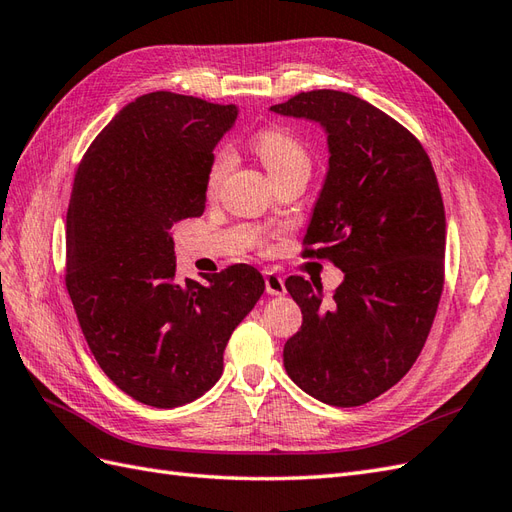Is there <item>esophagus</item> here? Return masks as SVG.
<instances>
[{
    "mask_svg": "<svg viewBox=\"0 0 512 512\" xmlns=\"http://www.w3.org/2000/svg\"><path fill=\"white\" fill-rule=\"evenodd\" d=\"M264 281H266V292L272 296H279L285 292V281L281 274H277L274 270H266L264 272Z\"/></svg>",
    "mask_w": 512,
    "mask_h": 512,
    "instance_id": "obj_1",
    "label": "esophagus"
}]
</instances>
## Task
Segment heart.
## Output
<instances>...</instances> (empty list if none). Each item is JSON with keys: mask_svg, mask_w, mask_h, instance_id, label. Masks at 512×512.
Instances as JSON below:
<instances>
[{"mask_svg": "<svg viewBox=\"0 0 512 512\" xmlns=\"http://www.w3.org/2000/svg\"><path fill=\"white\" fill-rule=\"evenodd\" d=\"M253 149L259 155V160L268 168L272 179H279L281 175L290 173L294 168H303V166L309 168L311 164L309 151L303 144V140L296 138L292 131L281 129V127H270V129L259 131V134L253 138ZM231 160L233 157L227 147H222L214 153L212 164H209V170H207L209 190H216L222 183V179L227 177Z\"/></svg>", "mask_w": 512, "mask_h": 512, "instance_id": "obj_1", "label": "heart"}]
</instances>
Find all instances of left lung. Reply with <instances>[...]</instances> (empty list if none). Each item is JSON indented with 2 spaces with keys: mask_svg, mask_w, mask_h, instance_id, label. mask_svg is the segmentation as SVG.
<instances>
[{
  "mask_svg": "<svg viewBox=\"0 0 512 512\" xmlns=\"http://www.w3.org/2000/svg\"><path fill=\"white\" fill-rule=\"evenodd\" d=\"M272 112L318 121L329 134V175L303 257L329 259L344 283L287 277L303 324L285 342L292 381L331 406H361L413 368L445 279V209L430 157L409 129L339 90L298 93Z\"/></svg>",
  "mask_w": 512,
  "mask_h": 512,
  "instance_id": "left-lung-1",
  "label": "left lung"
}]
</instances>
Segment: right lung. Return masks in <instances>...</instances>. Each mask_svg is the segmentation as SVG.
I'll use <instances>...</instances> for the list:
<instances>
[{
  "label": "right lung",
  "mask_w": 512,
  "mask_h": 512,
  "mask_svg": "<svg viewBox=\"0 0 512 512\" xmlns=\"http://www.w3.org/2000/svg\"><path fill=\"white\" fill-rule=\"evenodd\" d=\"M235 119L233 106L157 90L127 103L75 170L64 283L77 322L110 381L155 409L214 387L266 287L248 264L175 281L170 229L205 212L212 151Z\"/></svg>",
  "instance_id": "1"
}]
</instances>
